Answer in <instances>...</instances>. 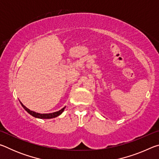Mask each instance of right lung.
Masks as SVG:
<instances>
[{"label":"right lung","mask_w":159,"mask_h":159,"mask_svg":"<svg viewBox=\"0 0 159 159\" xmlns=\"http://www.w3.org/2000/svg\"><path fill=\"white\" fill-rule=\"evenodd\" d=\"M20 103H21V102H20ZM21 106L23 107V108L25 109L26 111L29 113V114H31V116H33L36 117V118H55V117L58 116H60L61 114V113L64 111V108H65V107H64L63 109H61V110H60V111L54 112V113H50V114H39V113H36V112L31 111L30 109L26 108V107L25 106H24L21 103Z\"/></svg>","instance_id":"right-lung-1"}]
</instances>
